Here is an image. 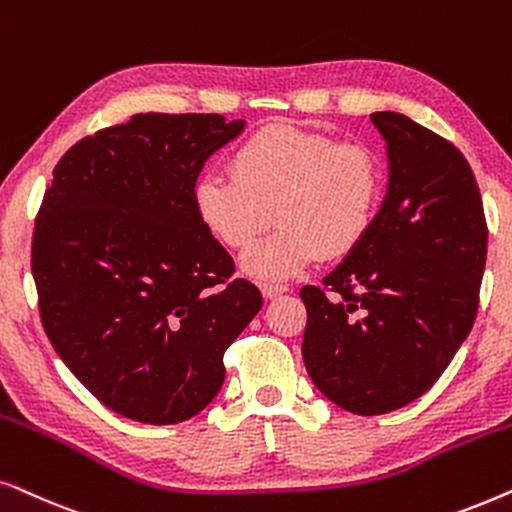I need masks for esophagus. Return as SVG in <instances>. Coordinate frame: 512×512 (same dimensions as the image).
I'll list each match as a JSON object with an SVG mask.
<instances>
[{
    "label": "esophagus",
    "instance_id": "34e87169",
    "mask_svg": "<svg viewBox=\"0 0 512 512\" xmlns=\"http://www.w3.org/2000/svg\"><path fill=\"white\" fill-rule=\"evenodd\" d=\"M283 292H288V288H285V285H281V283H262V295L267 299L281 297Z\"/></svg>",
    "mask_w": 512,
    "mask_h": 512
}]
</instances>
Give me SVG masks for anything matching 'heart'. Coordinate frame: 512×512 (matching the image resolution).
Returning <instances> with one entry per match:
<instances>
[{
	"label": "heart",
	"instance_id": "heart-1",
	"mask_svg": "<svg viewBox=\"0 0 512 512\" xmlns=\"http://www.w3.org/2000/svg\"><path fill=\"white\" fill-rule=\"evenodd\" d=\"M384 189L379 159L360 142H337L295 126H267L231 156V175L196 177L192 206L227 248H245L281 220L274 234L243 255L257 281H285L323 257H344L370 234Z\"/></svg>",
	"mask_w": 512,
	"mask_h": 512
}]
</instances>
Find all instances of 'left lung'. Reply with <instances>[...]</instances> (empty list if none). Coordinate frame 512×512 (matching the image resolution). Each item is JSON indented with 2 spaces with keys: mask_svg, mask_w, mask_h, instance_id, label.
Returning <instances> with one entry per match:
<instances>
[{
  "mask_svg": "<svg viewBox=\"0 0 512 512\" xmlns=\"http://www.w3.org/2000/svg\"><path fill=\"white\" fill-rule=\"evenodd\" d=\"M388 185L370 234L304 285L306 372L327 400L360 417L424 395L475 323L487 222L468 161L398 112H374Z\"/></svg>",
  "mask_w": 512,
  "mask_h": 512,
  "instance_id": "8db88e82",
  "label": "left lung"
}]
</instances>
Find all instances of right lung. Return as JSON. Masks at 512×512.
<instances>
[{
	"mask_svg": "<svg viewBox=\"0 0 512 512\" xmlns=\"http://www.w3.org/2000/svg\"><path fill=\"white\" fill-rule=\"evenodd\" d=\"M220 114H135L67 149L32 236L39 316L112 412L177 424L213 403L224 351L262 309L199 222L203 163L243 133Z\"/></svg>",
	"mask_w": 512,
	"mask_h": 512,
	"instance_id": "obj_1",
	"label": "right lung"
}]
</instances>
